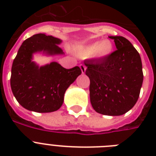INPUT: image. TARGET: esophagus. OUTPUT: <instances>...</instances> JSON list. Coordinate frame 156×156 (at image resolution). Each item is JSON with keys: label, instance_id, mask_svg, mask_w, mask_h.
<instances>
[{"label": "esophagus", "instance_id": "34e87169", "mask_svg": "<svg viewBox=\"0 0 156 156\" xmlns=\"http://www.w3.org/2000/svg\"><path fill=\"white\" fill-rule=\"evenodd\" d=\"M79 67H80L81 70H82V73H84L86 72V69H87V67H86L84 65H83V64H81L80 66H79Z\"/></svg>", "mask_w": 156, "mask_h": 156}]
</instances>
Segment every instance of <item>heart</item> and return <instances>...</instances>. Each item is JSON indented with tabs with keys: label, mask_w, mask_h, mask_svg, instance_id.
<instances>
[{
	"label": "heart",
	"mask_w": 156,
	"mask_h": 156,
	"mask_svg": "<svg viewBox=\"0 0 156 156\" xmlns=\"http://www.w3.org/2000/svg\"><path fill=\"white\" fill-rule=\"evenodd\" d=\"M113 52V44L108 40L95 41L90 44L85 45L79 48L78 55L82 57L92 56L99 60H106Z\"/></svg>",
	"instance_id": "b5f03b06"
}]
</instances>
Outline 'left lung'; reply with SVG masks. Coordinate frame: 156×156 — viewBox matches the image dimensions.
<instances>
[{"label": "left lung", "instance_id": "1", "mask_svg": "<svg viewBox=\"0 0 156 156\" xmlns=\"http://www.w3.org/2000/svg\"><path fill=\"white\" fill-rule=\"evenodd\" d=\"M116 50L106 60L85 61L86 74L90 78V100L98 113L121 116L138 101L143 85L142 61L127 39L109 36Z\"/></svg>", "mask_w": 156, "mask_h": 156}]
</instances>
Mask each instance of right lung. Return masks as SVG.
I'll list each match as a JSON object with an SVG mask.
<instances>
[{"label":"right lung","instance_id":"add662e5","mask_svg":"<svg viewBox=\"0 0 156 156\" xmlns=\"http://www.w3.org/2000/svg\"><path fill=\"white\" fill-rule=\"evenodd\" d=\"M61 43L58 38L40 33L27 39L19 48L12 65L10 86L24 108L36 112L58 110L67 88L82 73L78 66L65 69L55 61L39 66L32 61L36 52L49 56L64 54L57 45Z\"/></svg>","mask_w":156,"mask_h":156}]
</instances>
